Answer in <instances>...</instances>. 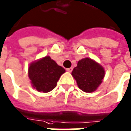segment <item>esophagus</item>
Masks as SVG:
<instances>
[{"label":"esophagus","mask_w":131,"mask_h":131,"mask_svg":"<svg viewBox=\"0 0 131 131\" xmlns=\"http://www.w3.org/2000/svg\"><path fill=\"white\" fill-rule=\"evenodd\" d=\"M72 69H73L72 67H70V68H67V71L68 72H72Z\"/></svg>","instance_id":"obj_1"}]
</instances>
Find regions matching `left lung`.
I'll return each mask as SVG.
<instances>
[{
	"mask_svg": "<svg viewBox=\"0 0 131 131\" xmlns=\"http://www.w3.org/2000/svg\"><path fill=\"white\" fill-rule=\"evenodd\" d=\"M105 74L103 66L88 57L80 60L72 72L78 88L84 92L95 91L102 83Z\"/></svg>",
	"mask_w": 131,
	"mask_h": 131,
	"instance_id": "obj_1",
	"label": "left lung"
}]
</instances>
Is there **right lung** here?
<instances>
[{"label":"right lung","instance_id":"1","mask_svg":"<svg viewBox=\"0 0 131 131\" xmlns=\"http://www.w3.org/2000/svg\"><path fill=\"white\" fill-rule=\"evenodd\" d=\"M65 69L58 65L49 56L31 62L28 75L33 88L38 92H49L56 88L57 83Z\"/></svg>","mask_w":131,"mask_h":131}]
</instances>
